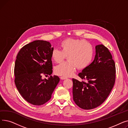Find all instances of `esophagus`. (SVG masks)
Here are the masks:
<instances>
[{"label": "esophagus", "instance_id": "1", "mask_svg": "<svg viewBox=\"0 0 128 128\" xmlns=\"http://www.w3.org/2000/svg\"><path fill=\"white\" fill-rule=\"evenodd\" d=\"M60 78L61 79H62V80H64V79H67L68 78L67 77H64V76H62V77H60Z\"/></svg>", "mask_w": 128, "mask_h": 128}]
</instances>
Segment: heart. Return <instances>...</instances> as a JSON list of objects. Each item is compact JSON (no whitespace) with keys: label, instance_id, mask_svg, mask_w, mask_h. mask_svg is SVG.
I'll return each mask as SVG.
<instances>
[{"label":"heart","instance_id":"obj_1","mask_svg":"<svg viewBox=\"0 0 128 128\" xmlns=\"http://www.w3.org/2000/svg\"><path fill=\"white\" fill-rule=\"evenodd\" d=\"M60 46L61 50H52V58L56 63L63 62L66 56L68 60L55 68V73L60 76H70L76 68L78 70L86 68L91 63L94 55L92 44L84 39L67 38L60 42Z\"/></svg>","mask_w":128,"mask_h":128}]
</instances>
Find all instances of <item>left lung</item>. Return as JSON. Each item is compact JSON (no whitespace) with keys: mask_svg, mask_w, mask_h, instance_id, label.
<instances>
[{"mask_svg":"<svg viewBox=\"0 0 128 128\" xmlns=\"http://www.w3.org/2000/svg\"><path fill=\"white\" fill-rule=\"evenodd\" d=\"M93 61L79 73V82L72 78L73 100L84 110L95 108L101 105L110 94L116 80V66L108 48L96 46Z\"/></svg>","mask_w":128,"mask_h":128,"instance_id":"obj_1","label":"left lung"}]
</instances>
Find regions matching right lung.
Returning a JSON list of instances; mask_svg holds the SVG:
<instances>
[{
	"label": "right lung",
	"instance_id": "1",
	"mask_svg": "<svg viewBox=\"0 0 128 128\" xmlns=\"http://www.w3.org/2000/svg\"><path fill=\"white\" fill-rule=\"evenodd\" d=\"M53 48L44 40H35L18 52L14 66V82L20 94L28 103L42 105L50 100L60 82L57 76L42 79L52 73L51 53Z\"/></svg>",
	"mask_w": 128,
	"mask_h": 128
}]
</instances>
